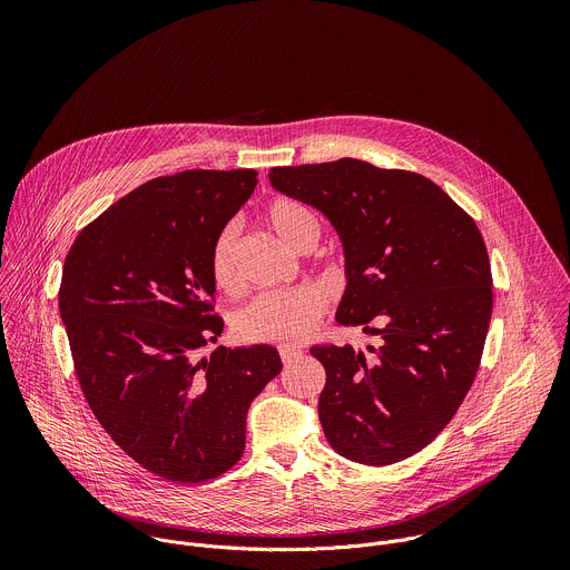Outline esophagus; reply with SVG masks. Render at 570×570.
<instances>
[{
    "label": "esophagus",
    "instance_id": "34e87169",
    "mask_svg": "<svg viewBox=\"0 0 570 570\" xmlns=\"http://www.w3.org/2000/svg\"><path fill=\"white\" fill-rule=\"evenodd\" d=\"M302 356V350L299 347H291V345H286V347H279V358H282V363L284 365H291L295 358H299Z\"/></svg>",
    "mask_w": 570,
    "mask_h": 570
}]
</instances>
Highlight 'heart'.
<instances>
[{"instance_id":"1","label":"heart","mask_w":570,"mask_h":570,"mask_svg":"<svg viewBox=\"0 0 570 570\" xmlns=\"http://www.w3.org/2000/svg\"><path fill=\"white\" fill-rule=\"evenodd\" d=\"M271 227L291 248H299L308 236L320 234L315 214L295 200H275L268 207ZM209 275L218 291L234 293L240 286L238 275V227L225 225L209 250ZM327 311L324 291L313 284L266 291L234 315V332L246 343L293 345L306 341Z\"/></svg>"}]
</instances>
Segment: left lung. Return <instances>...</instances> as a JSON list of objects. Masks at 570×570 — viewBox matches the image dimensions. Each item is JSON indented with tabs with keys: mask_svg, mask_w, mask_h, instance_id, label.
I'll list each match as a JSON object with an SVG mask.
<instances>
[{
	"mask_svg": "<svg viewBox=\"0 0 570 570\" xmlns=\"http://www.w3.org/2000/svg\"><path fill=\"white\" fill-rule=\"evenodd\" d=\"M271 185L332 220L347 288L336 320L367 352L315 345L317 415L336 453L385 466L431 444L464 401L492 320V268L473 218L429 178L336 161L271 169Z\"/></svg>",
	"mask_w": 570,
	"mask_h": 570,
	"instance_id": "left-lung-1",
	"label": "left lung"
}]
</instances>
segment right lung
Here are the masks:
<instances>
[{
  "label": "right lung",
  "instance_id": "obj_1",
  "mask_svg": "<svg viewBox=\"0 0 570 570\" xmlns=\"http://www.w3.org/2000/svg\"><path fill=\"white\" fill-rule=\"evenodd\" d=\"M257 187L255 169L144 183L78 232L58 291L76 379L106 433L144 469L198 484L246 449L275 347H218L209 250Z\"/></svg>",
  "mask_w": 570,
  "mask_h": 570
}]
</instances>
